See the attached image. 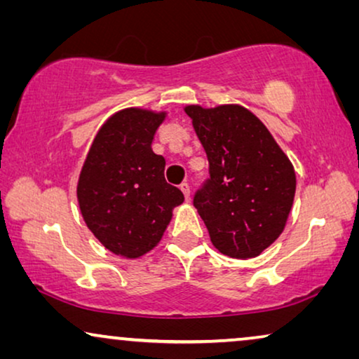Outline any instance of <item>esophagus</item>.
I'll return each instance as SVG.
<instances>
[{
	"label": "esophagus",
	"mask_w": 359,
	"mask_h": 359,
	"mask_svg": "<svg viewBox=\"0 0 359 359\" xmlns=\"http://www.w3.org/2000/svg\"><path fill=\"white\" fill-rule=\"evenodd\" d=\"M180 189H181V193L184 194V198L186 199H189V196H191V188H189V184L188 183H183L180 186Z\"/></svg>",
	"instance_id": "34e87169"
}]
</instances>
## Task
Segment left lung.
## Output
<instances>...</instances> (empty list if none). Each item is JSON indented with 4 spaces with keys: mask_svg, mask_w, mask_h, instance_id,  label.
<instances>
[{
    "mask_svg": "<svg viewBox=\"0 0 359 359\" xmlns=\"http://www.w3.org/2000/svg\"><path fill=\"white\" fill-rule=\"evenodd\" d=\"M209 160L210 180L194 208L222 255L258 257L286 227L296 194V171L268 127L240 104H189Z\"/></svg>",
    "mask_w": 359,
    "mask_h": 359,
    "instance_id": "left-lung-1",
    "label": "left lung"
}]
</instances>
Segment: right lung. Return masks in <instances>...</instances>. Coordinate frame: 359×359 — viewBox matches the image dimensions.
<instances>
[{
    "label": "right lung",
    "mask_w": 359,
    "mask_h": 359,
    "mask_svg": "<svg viewBox=\"0 0 359 359\" xmlns=\"http://www.w3.org/2000/svg\"><path fill=\"white\" fill-rule=\"evenodd\" d=\"M166 111L126 107L93 140L76 198L83 220L104 248L135 259L160 243L184 196L166 183L165 158L151 142Z\"/></svg>",
    "instance_id": "add662e5"
}]
</instances>
